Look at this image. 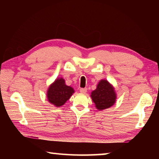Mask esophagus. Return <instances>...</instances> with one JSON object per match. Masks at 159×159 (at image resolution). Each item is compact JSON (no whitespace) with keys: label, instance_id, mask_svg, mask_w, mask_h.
<instances>
[{"label":"esophagus","instance_id":"34e87169","mask_svg":"<svg viewBox=\"0 0 159 159\" xmlns=\"http://www.w3.org/2000/svg\"><path fill=\"white\" fill-rule=\"evenodd\" d=\"M80 92L81 93H86V92H87V88H80Z\"/></svg>","mask_w":159,"mask_h":159}]
</instances>
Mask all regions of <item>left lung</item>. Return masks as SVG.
<instances>
[{"label":"left lung","instance_id":"obj_1","mask_svg":"<svg viewBox=\"0 0 159 159\" xmlns=\"http://www.w3.org/2000/svg\"><path fill=\"white\" fill-rule=\"evenodd\" d=\"M90 96L96 108L99 111L114 105L116 99L114 87L107 80H101L96 89L91 93Z\"/></svg>","mask_w":159,"mask_h":159}]
</instances>
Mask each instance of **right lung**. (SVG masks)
<instances>
[{
  "label": "right lung",
  "mask_w": 159,
  "mask_h": 159,
  "mask_svg": "<svg viewBox=\"0 0 159 159\" xmlns=\"http://www.w3.org/2000/svg\"><path fill=\"white\" fill-rule=\"evenodd\" d=\"M74 93V90L65 84L62 78L57 79L48 88L47 98L48 102L57 107L64 105Z\"/></svg>",
  "instance_id": "right-lung-1"
}]
</instances>
